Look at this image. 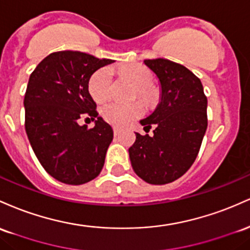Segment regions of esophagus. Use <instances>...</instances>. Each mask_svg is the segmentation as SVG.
I'll list each match as a JSON object with an SVG mask.
<instances>
[{
    "label": "esophagus",
    "instance_id": "obj_1",
    "mask_svg": "<svg viewBox=\"0 0 250 250\" xmlns=\"http://www.w3.org/2000/svg\"><path fill=\"white\" fill-rule=\"evenodd\" d=\"M113 132H114V136H117V134L119 133V130H118L117 127H113Z\"/></svg>",
    "mask_w": 250,
    "mask_h": 250
}]
</instances>
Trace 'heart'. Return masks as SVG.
Segmentation results:
<instances>
[{
    "instance_id": "b5f03b06",
    "label": "heart",
    "mask_w": 250,
    "mask_h": 250,
    "mask_svg": "<svg viewBox=\"0 0 250 250\" xmlns=\"http://www.w3.org/2000/svg\"><path fill=\"white\" fill-rule=\"evenodd\" d=\"M120 72L136 87L137 95L144 103H151L155 98V92L150 87L152 73L150 69L139 63L120 67ZM113 72L111 67H102L92 74L88 81V91L95 102H104L110 97ZM102 114L111 124L123 126L128 124L143 114V107L138 103L123 105L119 103H107L103 106Z\"/></svg>"
}]
</instances>
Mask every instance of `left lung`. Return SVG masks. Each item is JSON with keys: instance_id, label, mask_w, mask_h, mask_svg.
Here are the masks:
<instances>
[{"instance_id": "left-lung-1", "label": "left lung", "mask_w": 250, "mask_h": 250, "mask_svg": "<svg viewBox=\"0 0 250 250\" xmlns=\"http://www.w3.org/2000/svg\"><path fill=\"white\" fill-rule=\"evenodd\" d=\"M144 63L158 78L161 102L140 120L145 132L153 126V134L136 132L128 155L138 177L161 186L183 176L195 162L208 126V100L201 80L183 64L161 58Z\"/></svg>"}]
</instances>
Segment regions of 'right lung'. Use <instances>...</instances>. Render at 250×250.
Listing matches in <instances>:
<instances>
[{"instance_id": "right-lung-1", "label": "right lung", "mask_w": 250, "mask_h": 250, "mask_svg": "<svg viewBox=\"0 0 250 250\" xmlns=\"http://www.w3.org/2000/svg\"><path fill=\"white\" fill-rule=\"evenodd\" d=\"M112 62L61 50L44 58L30 74L23 100L24 127L39 162L59 182L80 186L103 169L113 130L98 117L88 81L95 71ZM86 115L97 118L94 128L79 125Z\"/></svg>"}]
</instances>
